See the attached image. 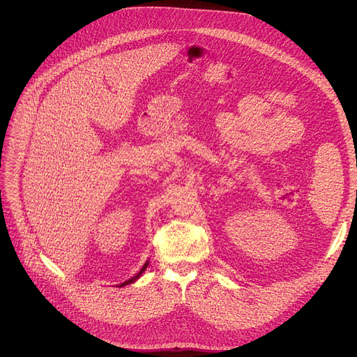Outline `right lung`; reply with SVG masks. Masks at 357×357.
Masks as SVG:
<instances>
[{
    "label": "right lung",
    "instance_id": "right-lung-1",
    "mask_svg": "<svg viewBox=\"0 0 357 357\" xmlns=\"http://www.w3.org/2000/svg\"><path fill=\"white\" fill-rule=\"evenodd\" d=\"M148 264H149V261H145V264H144V266H142V268H141V270H139V273H138V274H135V275H134V277H132V278H130V280H127V281H126V282H123V284H120V285H119V287H124V285H127V284H131V282H135V281H137V280H138V278H139V277H141V274H142V273H144V271H145V270H146V267H148Z\"/></svg>",
    "mask_w": 357,
    "mask_h": 357
}]
</instances>
